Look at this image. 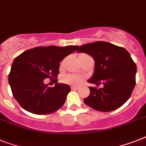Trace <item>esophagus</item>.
<instances>
[{"instance_id": "34e87169", "label": "esophagus", "mask_w": 146, "mask_h": 146, "mask_svg": "<svg viewBox=\"0 0 146 146\" xmlns=\"http://www.w3.org/2000/svg\"><path fill=\"white\" fill-rule=\"evenodd\" d=\"M71 89H72V90H78V86H71Z\"/></svg>"}]
</instances>
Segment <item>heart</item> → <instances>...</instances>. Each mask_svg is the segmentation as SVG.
<instances>
[{"label":"heart","mask_w":146,"mask_h":146,"mask_svg":"<svg viewBox=\"0 0 146 146\" xmlns=\"http://www.w3.org/2000/svg\"><path fill=\"white\" fill-rule=\"evenodd\" d=\"M62 81L72 85H80L84 80V78L75 74H68L62 78Z\"/></svg>","instance_id":"heart-1"}]
</instances>
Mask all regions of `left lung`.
<instances>
[{
	"label": "left lung",
	"instance_id": "left-lung-1",
	"mask_svg": "<svg viewBox=\"0 0 146 146\" xmlns=\"http://www.w3.org/2000/svg\"><path fill=\"white\" fill-rule=\"evenodd\" d=\"M78 53L93 57L95 69L90 86V96L84 98L86 105L102 112L115 110L129 99L136 85L137 66L126 49L107 42H95L78 46Z\"/></svg>",
	"mask_w": 146,
	"mask_h": 146
}]
</instances>
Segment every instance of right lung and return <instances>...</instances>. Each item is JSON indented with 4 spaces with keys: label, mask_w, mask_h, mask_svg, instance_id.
<instances>
[{
    "label": "right lung",
    "mask_w": 146,
    "mask_h": 146,
    "mask_svg": "<svg viewBox=\"0 0 146 146\" xmlns=\"http://www.w3.org/2000/svg\"><path fill=\"white\" fill-rule=\"evenodd\" d=\"M78 48L76 45L36 47L14 60L8 80L13 96L23 109L45 115L56 111L64 104L71 88L57 83L60 62ZM45 78L53 80L55 86L48 88L44 84Z\"/></svg>",
    "instance_id": "obj_1"
}]
</instances>
